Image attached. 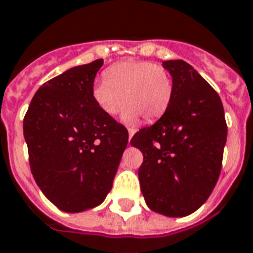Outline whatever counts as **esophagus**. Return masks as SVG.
I'll list each match as a JSON object with an SVG mask.
<instances>
[{"label":"esophagus","mask_w":253,"mask_h":253,"mask_svg":"<svg viewBox=\"0 0 253 253\" xmlns=\"http://www.w3.org/2000/svg\"><path fill=\"white\" fill-rule=\"evenodd\" d=\"M128 133H129V143H130V139H132V137L134 136L136 130H134V129H128Z\"/></svg>","instance_id":"obj_1"}]
</instances>
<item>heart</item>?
<instances>
[{"label":"heart","mask_w":253,"mask_h":253,"mask_svg":"<svg viewBox=\"0 0 253 253\" xmlns=\"http://www.w3.org/2000/svg\"><path fill=\"white\" fill-rule=\"evenodd\" d=\"M172 80L161 65L147 61H121L104 72V80L92 84L95 104L108 116L121 112V120L137 124L141 117L154 121L165 114L172 98Z\"/></svg>","instance_id":"obj_1"}]
</instances>
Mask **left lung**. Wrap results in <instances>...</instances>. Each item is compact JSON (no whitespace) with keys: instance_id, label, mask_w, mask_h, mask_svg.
I'll return each mask as SVG.
<instances>
[{"instance_id":"left-lung-1","label":"left lung","mask_w":253,"mask_h":253,"mask_svg":"<svg viewBox=\"0 0 253 253\" xmlns=\"http://www.w3.org/2000/svg\"><path fill=\"white\" fill-rule=\"evenodd\" d=\"M162 65L172 77L171 103L130 143L143 154L138 179L147 207L185 217L203 207L217 184L227 125L219 95L188 62Z\"/></svg>"}]
</instances>
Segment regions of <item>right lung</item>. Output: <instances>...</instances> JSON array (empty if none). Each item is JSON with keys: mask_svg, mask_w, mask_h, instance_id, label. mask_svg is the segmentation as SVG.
<instances>
[{"mask_svg": "<svg viewBox=\"0 0 253 253\" xmlns=\"http://www.w3.org/2000/svg\"><path fill=\"white\" fill-rule=\"evenodd\" d=\"M102 65L99 58L45 82L23 120L32 176L46 199L66 213L104 201L128 145V130L92 100Z\"/></svg>", "mask_w": 253, "mask_h": 253, "instance_id": "add662e5", "label": "right lung"}]
</instances>
